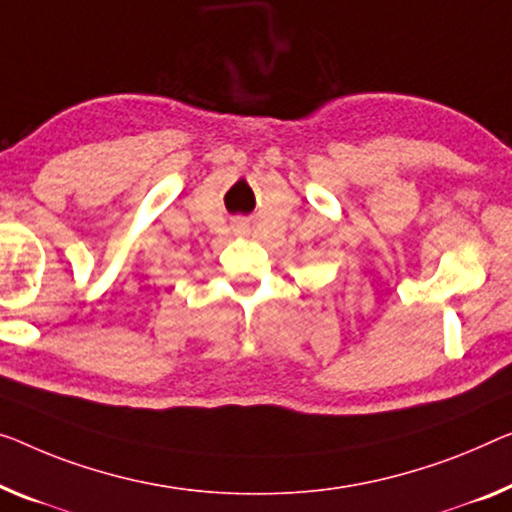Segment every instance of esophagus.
Returning a JSON list of instances; mask_svg holds the SVG:
<instances>
[{
  "label": "esophagus",
  "instance_id": "1",
  "mask_svg": "<svg viewBox=\"0 0 512 512\" xmlns=\"http://www.w3.org/2000/svg\"><path fill=\"white\" fill-rule=\"evenodd\" d=\"M234 227H236V230H243V227H246V223H243V220H236Z\"/></svg>",
  "mask_w": 512,
  "mask_h": 512
}]
</instances>
